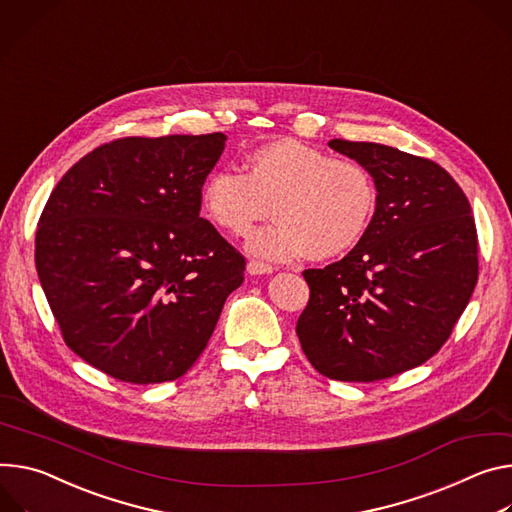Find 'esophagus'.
<instances>
[{"mask_svg":"<svg viewBox=\"0 0 512 512\" xmlns=\"http://www.w3.org/2000/svg\"><path fill=\"white\" fill-rule=\"evenodd\" d=\"M247 273L249 275H265V273H273V267L263 263V261H255L253 259V261L247 263Z\"/></svg>","mask_w":512,"mask_h":512,"instance_id":"esophagus-1","label":"esophagus"}]
</instances>
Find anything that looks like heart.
I'll list each match as a JSON object with an SVG mask.
<instances>
[{"label": "heart", "instance_id": "b5f03b06", "mask_svg": "<svg viewBox=\"0 0 512 512\" xmlns=\"http://www.w3.org/2000/svg\"><path fill=\"white\" fill-rule=\"evenodd\" d=\"M204 214L235 237L253 232L249 253L290 261L308 255L327 261L351 251L374 218L378 192L371 173L353 159L331 157L296 138H277L251 151L245 175L216 169L200 188Z\"/></svg>", "mask_w": 512, "mask_h": 512}]
</instances>
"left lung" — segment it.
Masks as SVG:
<instances>
[{
  "label": "left lung",
  "instance_id": "left-lung-1",
  "mask_svg": "<svg viewBox=\"0 0 512 512\" xmlns=\"http://www.w3.org/2000/svg\"><path fill=\"white\" fill-rule=\"evenodd\" d=\"M361 163L378 204L363 239L337 263L306 269L310 300L296 333L316 371L376 382L431 359L478 282L470 202L437 163L378 143L333 138Z\"/></svg>",
  "mask_w": 512,
  "mask_h": 512
}]
</instances>
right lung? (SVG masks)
Segmentation results:
<instances>
[{"label":"right lung","mask_w":512,"mask_h":512,"mask_svg":"<svg viewBox=\"0 0 512 512\" xmlns=\"http://www.w3.org/2000/svg\"><path fill=\"white\" fill-rule=\"evenodd\" d=\"M222 132L128 136L79 159L36 230V271L65 343L130 384L171 382L206 349L245 257L200 216Z\"/></svg>","instance_id":"add662e5"}]
</instances>
